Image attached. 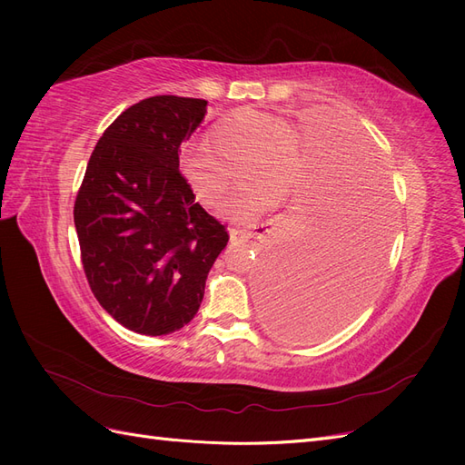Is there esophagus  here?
Here are the masks:
<instances>
[{
  "instance_id": "1",
  "label": "esophagus",
  "mask_w": 465,
  "mask_h": 465,
  "mask_svg": "<svg viewBox=\"0 0 465 465\" xmlns=\"http://www.w3.org/2000/svg\"><path fill=\"white\" fill-rule=\"evenodd\" d=\"M267 232V224H262L256 231H242V229H231V242L234 244H244V242H252V241H262L263 234Z\"/></svg>"
}]
</instances>
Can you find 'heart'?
I'll use <instances>...</instances> for the list:
<instances>
[{"label": "heart", "mask_w": 465, "mask_h": 465, "mask_svg": "<svg viewBox=\"0 0 465 465\" xmlns=\"http://www.w3.org/2000/svg\"><path fill=\"white\" fill-rule=\"evenodd\" d=\"M242 164L238 188L221 207V217L238 227L254 224L277 198L301 186L304 163L301 137L285 120L260 110H241L223 120L211 147L198 145L182 154V173L203 205H219Z\"/></svg>", "instance_id": "b5f03b06"}]
</instances>
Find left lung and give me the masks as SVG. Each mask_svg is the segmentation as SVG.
I'll return each instance as SVG.
<instances>
[{"label": "left lung", "instance_id": "left-lung-1", "mask_svg": "<svg viewBox=\"0 0 465 465\" xmlns=\"http://www.w3.org/2000/svg\"><path fill=\"white\" fill-rule=\"evenodd\" d=\"M343 154L273 258L262 289L265 320L291 340H320L353 318L374 291L391 236V195L364 137L337 135Z\"/></svg>", "mask_w": 465, "mask_h": 465}]
</instances>
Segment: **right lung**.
I'll return each mask as SVG.
<instances>
[{"label": "right lung", "instance_id": "add662e5", "mask_svg": "<svg viewBox=\"0 0 465 465\" xmlns=\"http://www.w3.org/2000/svg\"><path fill=\"white\" fill-rule=\"evenodd\" d=\"M205 112L203 98L174 94L124 110L98 139L77 193L74 219L91 291L137 333L184 328L229 242L178 171L180 145Z\"/></svg>", "mask_w": 465, "mask_h": 465}]
</instances>
